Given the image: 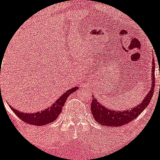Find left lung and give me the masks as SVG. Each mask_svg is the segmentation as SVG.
<instances>
[{
	"label": "left lung",
	"mask_w": 160,
	"mask_h": 160,
	"mask_svg": "<svg viewBox=\"0 0 160 160\" xmlns=\"http://www.w3.org/2000/svg\"><path fill=\"white\" fill-rule=\"evenodd\" d=\"M152 65H153L152 68V85L150 86V90L147 97H145V98L142 100V102L139 103V105H138L137 107H134L131 110L125 111L110 110L99 102L98 100H96L93 97L90 109H91V112L95 120L97 121L100 125L108 126V127H120L135 120L138 116L145 110L146 107L150 102L152 94H153L154 87H155V62H154V60L152 62Z\"/></svg>",
	"instance_id": "obj_1"
}]
</instances>
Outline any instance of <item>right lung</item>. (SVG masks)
I'll return each instance as SVG.
<instances>
[{
	"label": "right lung",
	"instance_id": "right-lung-1",
	"mask_svg": "<svg viewBox=\"0 0 160 160\" xmlns=\"http://www.w3.org/2000/svg\"><path fill=\"white\" fill-rule=\"evenodd\" d=\"M77 90V87H73L67 90L63 93V95H62L60 98L57 100L54 103L52 104L51 107L40 112H35V113H24L21 111L15 110L13 107H11V109L21 120L27 123L36 126L47 125L50 122H53L58 118V117L61 112L62 108L65 104L67 97Z\"/></svg>",
	"mask_w": 160,
	"mask_h": 160
}]
</instances>
